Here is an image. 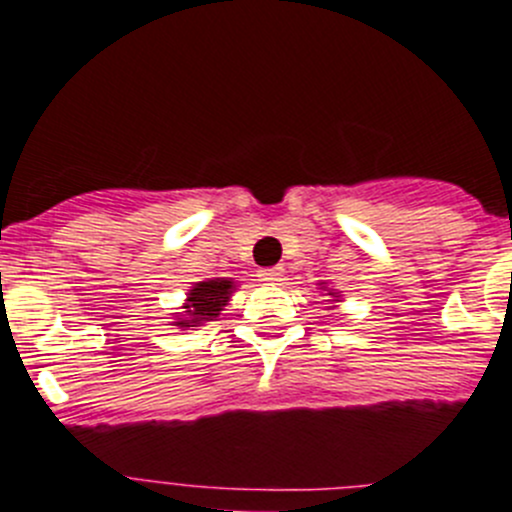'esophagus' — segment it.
Masks as SVG:
<instances>
[{
	"label": "esophagus",
	"mask_w": 512,
	"mask_h": 512,
	"mask_svg": "<svg viewBox=\"0 0 512 512\" xmlns=\"http://www.w3.org/2000/svg\"><path fill=\"white\" fill-rule=\"evenodd\" d=\"M257 278L265 285H280L285 280V272L283 267H265V270L257 272Z\"/></svg>",
	"instance_id": "obj_1"
}]
</instances>
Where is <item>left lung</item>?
Wrapping results in <instances>:
<instances>
[{
    "label": "left lung",
    "instance_id": "obj_1",
    "mask_svg": "<svg viewBox=\"0 0 512 512\" xmlns=\"http://www.w3.org/2000/svg\"><path fill=\"white\" fill-rule=\"evenodd\" d=\"M321 290H326V295L328 298L333 300V303H341V293H338V290H333V288H328L326 283H321ZM333 308H336V305H333Z\"/></svg>",
    "mask_w": 512,
    "mask_h": 512
}]
</instances>
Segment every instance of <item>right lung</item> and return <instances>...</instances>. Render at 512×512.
<instances>
[{"label": "right lung", "mask_w": 512, "mask_h": 512, "mask_svg": "<svg viewBox=\"0 0 512 512\" xmlns=\"http://www.w3.org/2000/svg\"><path fill=\"white\" fill-rule=\"evenodd\" d=\"M234 290H237L234 278H214L194 283L189 293H186L184 305H181L184 310L174 313V323L171 326H179L181 331H189V328L194 331L197 326L214 321L224 310V305L229 303Z\"/></svg>", "instance_id": "1"}]
</instances>
